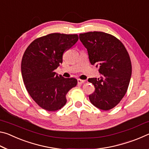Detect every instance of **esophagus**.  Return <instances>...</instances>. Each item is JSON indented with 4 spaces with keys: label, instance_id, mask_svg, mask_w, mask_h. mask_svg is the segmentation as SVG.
<instances>
[{
    "label": "esophagus",
    "instance_id": "esophagus-1",
    "mask_svg": "<svg viewBox=\"0 0 149 149\" xmlns=\"http://www.w3.org/2000/svg\"><path fill=\"white\" fill-rule=\"evenodd\" d=\"M85 82V80H82V79H77V83L79 84H84Z\"/></svg>",
    "mask_w": 149,
    "mask_h": 149
}]
</instances>
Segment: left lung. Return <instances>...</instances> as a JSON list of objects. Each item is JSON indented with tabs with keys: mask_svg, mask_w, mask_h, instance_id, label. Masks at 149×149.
<instances>
[{
	"mask_svg": "<svg viewBox=\"0 0 149 149\" xmlns=\"http://www.w3.org/2000/svg\"><path fill=\"white\" fill-rule=\"evenodd\" d=\"M87 49L92 65H99L100 77L89 78L95 90L89 95L91 102L102 110L115 107L124 97L132 76V62L123 43L113 35L102 31L79 34Z\"/></svg>",
	"mask_w": 149,
	"mask_h": 149,
	"instance_id": "8db88e82",
	"label": "left lung"
}]
</instances>
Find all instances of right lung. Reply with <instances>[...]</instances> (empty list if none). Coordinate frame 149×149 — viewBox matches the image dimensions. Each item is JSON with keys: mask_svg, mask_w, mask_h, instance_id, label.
Returning <instances> with one entry per match:
<instances>
[{"mask_svg": "<svg viewBox=\"0 0 149 149\" xmlns=\"http://www.w3.org/2000/svg\"><path fill=\"white\" fill-rule=\"evenodd\" d=\"M77 34L54 33L35 39L25 51L21 70L27 92L40 107L56 111L67 102L65 95L76 86L75 78H64L54 72L62 63L64 52L78 41Z\"/></svg>", "mask_w": 149, "mask_h": 149, "instance_id": "1", "label": "right lung"}]
</instances>
